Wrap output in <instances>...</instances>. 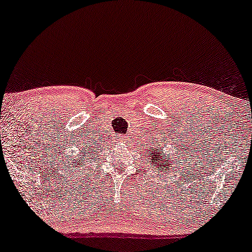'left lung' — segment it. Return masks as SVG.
Segmentation results:
<instances>
[{
  "label": "left lung",
  "mask_w": 252,
  "mask_h": 252,
  "mask_svg": "<svg viewBox=\"0 0 252 252\" xmlns=\"http://www.w3.org/2000/svg\"><path fill=\"white\" fill-rule=\"evenodd\" d=\"M154 146H155V144H154ZM160 153H163V148L154 147L153 150L148 151L147 155H146V157L150 158V160L153 161V166L154 167L155 166H157V167L163 166L164 168H166L167 165H170V159H168L170 155H167V157L166 156H161V157H166L167 160H168V161H166V163H161V161H160ZM161 160L165 161L164 159H161Z\"/></svg>",
  "instance_id": "8db88e82"
}]
</instances>
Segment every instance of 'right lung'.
Returning a JSON list of instances; mask_svg holds the SVG:
<instances>
[{
	"label": "right lung",
	"instance_id": "1",
	"mask_svg": "<svg viewBox=\"0 0 252 252\" xmlns=\"http://www.w3.org/2000/svg\"><path fill=\"white\" fill-rule=\"evenodd\" d=\"M86 156H88L89 157V155H87V153H85V149H84V148H82V150H81V154H80V157H78V159L77 160H73V163H74V165H81V163H79V161H81L82 163V161H84V160H86Z\"/></svg>",
	"mask_w": 252,
	"mask_h": 252
}]
</instances>
